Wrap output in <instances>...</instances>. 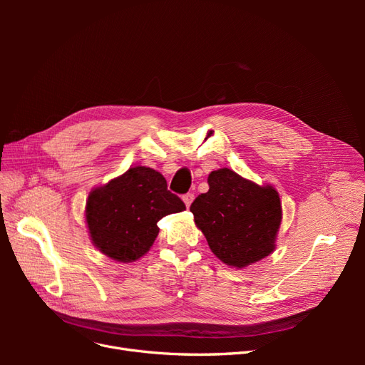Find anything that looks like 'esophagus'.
Returning a JSON list of instances; mask_svg holds the SVG:
<instances>
[{"label":"esophagus","instance_id":"esophagus-1","mask_svg":"<svg viewBox=\"0 0 365 365\" xmlns=\"http://www.w3.org/2000/svg\"><path fill=\"white\" fill-rule=\"evenodd\" d=\"M193 200H195V195H193V193H185V195L182 196V201H184V204H185L187 208L190 207V204L193 202Z\"/></svg>","mask_w":365,"mask_h":365}]
</instances>
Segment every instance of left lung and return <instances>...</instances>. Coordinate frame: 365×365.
Segmentation results:
<instances>
[{
  "label": "left lung",
  "instance_id": "8db88e82",
  "mask_svg": "<svg viewBox=\"0 0 365 365\" xmlns=\"http://www.w3.org/2000/svg\"><path fill=\"white\" fill-rule=\"evenodd\" d=\"M208 192L190 205L210 250L228 267L245 268L275 250L282 202L272 185H259L227 168L208 175Z\"/></svg>",
  "mask_w": 365,
  "mask_h": 365
}]
</instances>
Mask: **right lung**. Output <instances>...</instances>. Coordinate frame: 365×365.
Masks as SVG:
<instances>
[{
    "label": "right lung",
    "mask_w": 365,
    "mask_h": 365,
    "mask_svg": "<svg viewBox=\"0 0 365 365\" xmlns=\"http://www.w3.org/2000/svg\"><path fill=\"white\" fill-rule=\"evenodd\" d=\"M185 210L164 176L145 165L130 168L88 196L85 217L94 247L117 262H135L150 250L158 220Z\"/></svg>",
    "instance_id": "add662e5"
}]
</instances>
